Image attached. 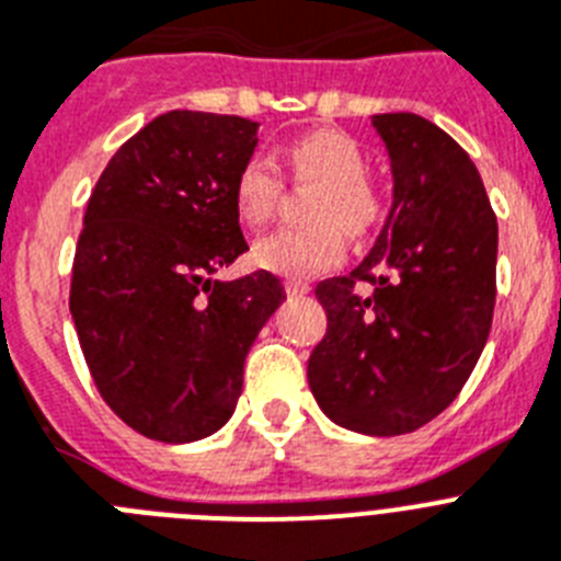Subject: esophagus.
<instances>
[{
	"mask_svg": "<svg viewBox=\"0 0 561 561\" xmlns=\"http://www.w3.org/2000/svg\"><path fill=\"white\" fill-rule=\"evenodd\" d=\"M285 290H288V296H305L310 294V285L302 279H288L285 282Z\"/></svg>",
	"mask_w": 561,
	"mask_h": 561,
	"instance_id": "34e87169",
	"label": "esophagus"
}]
</instances>
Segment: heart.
I'll use <instances>...</instances> for the list:
<instances>
[{
	"instance_id": "heart-1",
	"label": "heart",
	"mask_w": 561,
	"mask_h": 561,
	"mask_svg": "<svg viewBox=\"0 0 561 561\" xmlns=\"http://www.w3.org/2000/svg\"><path fill=\"white\" fill-rule=\"evenodd\" d=\"M296 182L322 185L313 199L308 228H282L253 244V262L282 276H310L339 265L345 256V230L365 237L379 219V199L365 185L368 162L359 145L339 130H313L285 150ZM282 196L276 162L251 157L233 182L237 210L248 225H265Z\"/></svg>"
}]
</instances>
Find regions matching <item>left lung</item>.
<instances>
[{"mask_svg":"<svg viewBox=\"0 0 561 561\" xmlns=\"http://www.w3.org/2000/svg\"><path fill=\"white\" fill-rule=\"evenodd\" d=\"M393 205L347 276L317 285L328 333L308 359L324 416L399 436L439 416L484 351L496 302L499 228L477 164L416 113H379ZM370 280L375 294H355Z\"/></svg>","mask_w":561,"mask_h":561,"instance_id":"left-lung-1","label":"left lung"}]
</instances>
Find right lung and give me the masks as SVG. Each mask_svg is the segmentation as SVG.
<instances>
[{"instance_id": "right-lung-1", "label": "right lung", "mask_w": 561, "mask_h": 561, "mask_svg": "<svg viewBox=\"0 0 561 561\" xmlns=\"http://www.w3.org/2000/svg\"><path fill=\"white\" fill-rule=\"evenodd\" d=\"M256 130L242 116L162 113L113 153L84 210L70 317L102 399L148 439L219 431L248 351L285 302L267 271L216 279L248 251L233 182Z\"/></svg>"}]
</instances>
